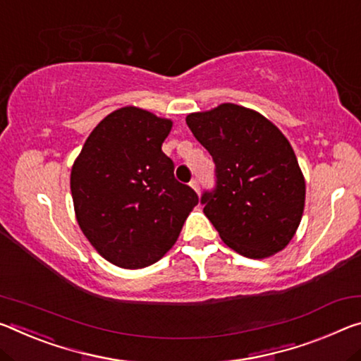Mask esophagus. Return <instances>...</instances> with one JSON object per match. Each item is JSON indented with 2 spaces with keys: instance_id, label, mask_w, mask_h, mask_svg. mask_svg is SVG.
<instances>
[{
  "instance_id": "obj_1",
  "label": "esophagus",
  "mask_w": 361,
  "mask_h": 361,
  "mask_svg": "<svg viewBox=\"0 0 361 361\" xmlns=\"http://www.w3.org/2000/svg\"><path fill=\"white\" fill-rule=\"evenodd\" d=\"M190 185H191V188H192V190H194V191H196L197 194H199V192H201V185H199V180H192V181L190 183Z\"/></svg>"
}]
</instances>
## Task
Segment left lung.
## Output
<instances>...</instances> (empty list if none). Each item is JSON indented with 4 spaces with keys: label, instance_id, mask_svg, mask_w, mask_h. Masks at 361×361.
<instances>
[{
    "label": "left lung",
    "instance_id": "left-lung-1",
    "mask_svg": "<svg viewBox=\"0 0 361 361\" xmlns=\"http://www.w3.org/2000/svg\"><path fill=\"white\" fill-rule=\"evenodd\" d=\"M186 123L215 162L216 188L201 202L221 241L249 259L283 250L300 225L305 178L281 130L231 102L192 112Z\"/></svg>",
    "mask_w": 361,
    "mask_h": 361
}]
</instances>
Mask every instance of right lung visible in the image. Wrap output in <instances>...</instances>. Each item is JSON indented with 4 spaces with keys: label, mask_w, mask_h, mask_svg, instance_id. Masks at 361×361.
<instances>
[{
    "label": "right lung",
    "mask_w": 361,
    "mask_h": 361,
    "mask_svg": "<svg viewBox=\"0 0 361 361\" xmlns=\"http://www.w3.org/2000/svg\"><path fill=\"white\" fill-rule=\"evenodd\" d=\"M170 118L127 106L96 125L72 165L80 230L120 268L149 267L173 247L199 197L162 152Z\"/></svg>",
    "instance_id": "obj_1"
}]
</instances>
